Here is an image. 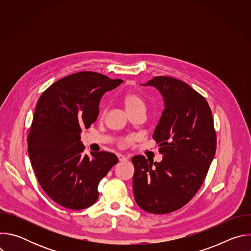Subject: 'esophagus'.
I'll use <instances>...</instances> for the list:
<instances>
[{"label":"esophagus","mask_w":251,"mask_h":251,"mask_svg":"<svg viewBox=\"0 0 251 251\" xmlns=\"http://www.w3.org/2000/svg\"><path fill=\"white\" fill-rule=\"evenodd\" d=\"M118 159H119L120 162H125V161H127V158H126L125 156H123V155H118Z\"/></svg>","instance_id":"1"}]
</instances>
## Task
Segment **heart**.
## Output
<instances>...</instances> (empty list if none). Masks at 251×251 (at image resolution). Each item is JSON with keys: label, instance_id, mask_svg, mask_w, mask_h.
<instances>
[{"label": "heart", "instance_id": "1", "mask_svg": "<svg viewBox=\"0 0 251 251\" xmlns=\"http://www.w3.org/2000/svg\"><path fill=\"white\" fill-rule=\"evenodd\" d=\"M123 104L127 112L130 114L134 111L144 109L145 110V102L143 101L141 96L136 92H127L122 98Z\"/></svg>", "mask_w": 251, "mask_h": 251}]
</instances>
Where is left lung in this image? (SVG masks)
I'll list each match as a JSON object with an SVG mask.
<instances>
[{
    "mask_svg": "<svg viewBox=\"0 0 251 251\" xmlns=\"http://www.w3.org/2000/svg\"><path fill=\"white\" fill-rule=\"evenodd\" d=\"M141 85L157 88L164 100L153 134L163 160L132 158L134 198L148 212L169 213L187 204L204 181L217 149L212 114L205 98L184 81L156 76Z\"/></svg>",
    "mask_w": 251,
    "mask_h": 251,
    "instance_id": "left-lung-1",
    "label": "left lung"
}]
</instances>
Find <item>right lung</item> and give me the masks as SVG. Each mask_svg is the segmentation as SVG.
Wrapping results in <instances>:
<instances>
[{
	"label": "right lung",
	"mask_w": 251,
	"mask_h": 251,
	"mask_svg": "<svg viewBox=\"0 0 251 251\" xmlns=\"http://www.w3.org/2000/svg\"><path fill=\"white\" fill-rule=\"evenodd\" d=\"M123 80L92 73L65 76L40 97L27 137V151L38 181L56 203L83 209L98 199V184L118 162L109 152L83 153V128L95 122L103 94Z\"/></svg>",
	"instance_id": "right-lung-1"
}]
</instances>
